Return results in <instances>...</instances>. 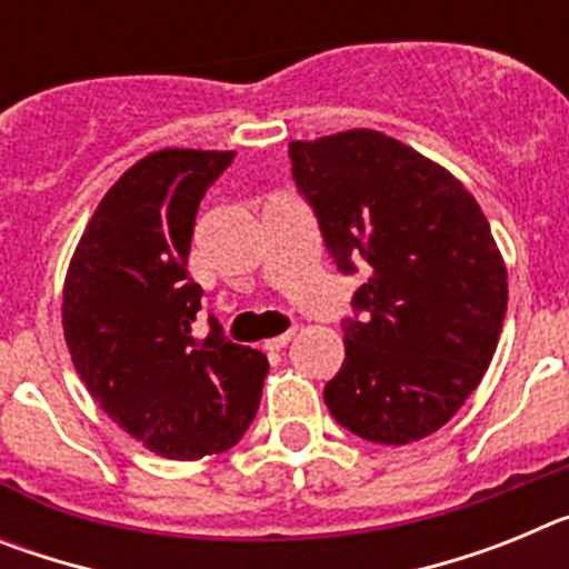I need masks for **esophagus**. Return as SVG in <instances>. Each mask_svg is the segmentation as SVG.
<instances>
[{
	"label": "esophagus",
	"instance_id": "34e87169",
	"mask_svg": "<svg viewBox=\"0 0 569 569\" xmlns=\"http://www.w3.org/2000/svg\"><path fill=\"white\" fill-rule=\"evenodd\" d=\"M290 339H293V330L276 336V339H268V341H264V347H268V350H281V347L290 345Z\"/></svg>",
	"mask_w": 569,
	"mask_h": 569
}]
</instances>
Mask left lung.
Instances as JSON below:
<instances>
[{
  "mask_svg": "<svg viewBox=\"0 0 569 569\" xmlns=\"http://www.w3.org/2000/svg\"><path fill=\"white\" fill-rule=\"evenodd\" d=\"M299 193L341 273L367 261L325 385L345 430L407 445L453 419L490 367L507 268L479 202L441 164L379 130L290 142Z\"/></svg>",
  "mask_w": 569,
  "mask_h": 569,
  "instance_id": "obj_1",
  "label": "left lung"
}]
</instances>
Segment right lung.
<instances>
[{"instance_id":"right-lung-1","label":"right lung","mask_w":569,"mask_h":569,"mask_svg":"<svg viewBox=\"0 0 569 569\" xmlns=\"http://www.w3.org/2000/svg\"><path fill=\"white\" fill-rule=\"evenodd\" d=\"M233 150L164 148L104 193L70 259L62 328L79 379L150 453H224L259 410L268 356L233 345L188 276L196 210Z\"/></svg>"}]
</instances>
